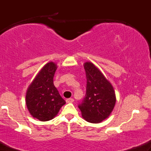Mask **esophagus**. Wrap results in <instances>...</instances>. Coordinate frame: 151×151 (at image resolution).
Wrapping results in <instances>:
<instances>
[{
    "instance_id": "esophagus-1",
    "label": "esophagus",
    "mask_w": 151,
    "mask_h": 151,
    "mask_svg": "<svg viewBox=\"0 0 151 151\" xmlns=\"http://www.w3.org/2000/svg\"><path fill=\"white\" fill-rule=\"evenodd\" d=\"M66 102H67V103H72V102H74V99L72 98L67 99L66 100Z\"/></svg>"
}]
</instances>
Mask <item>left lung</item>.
Segmentation results:
<instances>
[{"instance_id": "obj_1", "label": "left lung", "mask_w": 151, "mask_h": 151, "mask_svg": "<svg viewBox=\"0 0 151 151\" xmlns=\"http://www.w3.org/2000/svg\"><path fill=\"white\" fill-rule=\"evenodd\" d=\"M86 77L85 97L78 107L82 118L89 123L99 124L112 112L116 98L113 86L93 63L84 64Z\"/></svg>"}]
</instances>
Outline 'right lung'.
<instances>
[{
  "instance_id": "obj_1",
  "label": "right lung",
  "mask_w": 151,
  "mask_h": 151,
  "mask_svg": "<svg viewBox=\"0 0 151 151\" xmlns=\"http://www.w3.org/2000/svg\"><path fill=\"white\" fill-rule=\"evenodd\" d=\"M57 69L55 62L47 63L27 89V108L32 117L40 121L54 119L66 103L54 85L53 77Z\"/></svg>"
}]
</instances>
